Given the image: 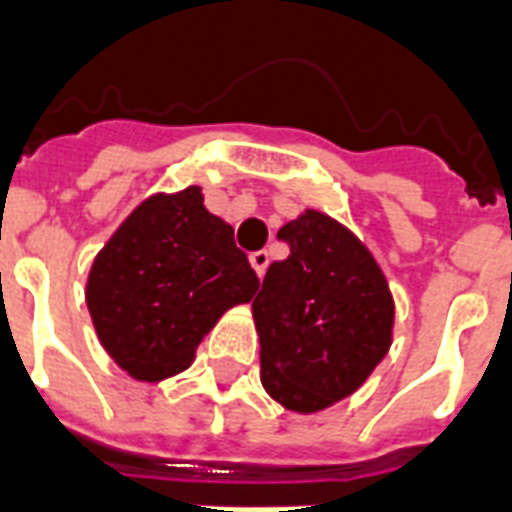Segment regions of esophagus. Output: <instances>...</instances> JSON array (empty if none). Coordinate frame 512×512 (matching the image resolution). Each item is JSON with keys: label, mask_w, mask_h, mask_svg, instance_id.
Wrapping results in <instances>:
<instances>
[{"label": "esophagus", "mask_w": 512, "mask_h": 512, "mask_svg": "<svg viewBox=\"0 0 512 512\" xmlns=\"http://www.w3.org/2000/svg\"><path fill=\"white\" fill-rule=\"evenodd\" d=\"M249 263H252V268H255L257 276H263L266 274L268 263H271V255H268L266 249H257V252H252V255H249Z\"/></svg>", "instance_id": "1"}]
</instances>
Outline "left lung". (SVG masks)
I'll return each mask as SVG.
<instances>
[{"mask_svg": "<svg viewBox=\"0 0 512 512\" xmlns=\"http://www.w3.org/2000/svg\"><path fill=\"white\" fill-rule=\"evenodd\" d=\"M287 260L252 301L260 382L298 415L328 410L369 380L393 344L396 304L369 246L339 219L304 208L279 227Z\"/></svg>", "mask_w": 512, "mask_h": 512, "instance_id": "obj_1", "label": "left lung"}]
</instances>
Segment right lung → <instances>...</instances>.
I'll return each mask as SVG.
<instances>
[{"instance_id": "right-lung-1", "label": "right lung", "mask_w": 512, "mask_h": 512, "mask_svg": "<svg viewBox=\"0 0 512 512\" xmlns=\"http://www.w3.org/2000/svg\"><path fill=\"white\" fill-rule=\"evenodd\" d=\"M257 287L233 227L203 206L192 184L132 208L94 257L86 306L121 372L162 382L189 369L219 317L249 304Z\"/></svg>"}]
</instances>
